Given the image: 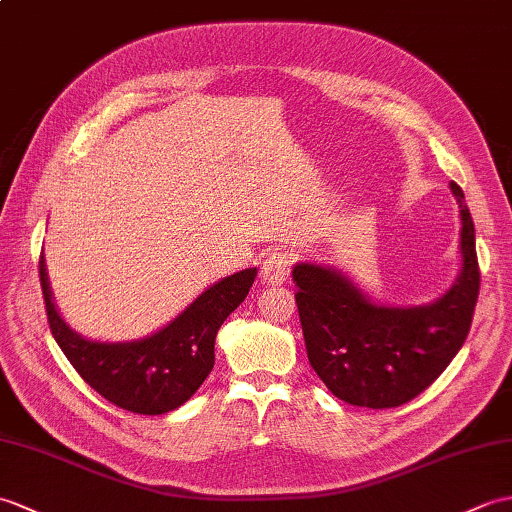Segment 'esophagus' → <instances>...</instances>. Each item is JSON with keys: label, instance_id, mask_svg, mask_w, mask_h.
<instances>
[{"label": "esophagus", "instance_id": "34e87169", "mask_svg": "<svg viewBox=\"0 0 512 512\" xmlns=\"http://www.w3.org/2000/svg\"><path fill=\"white\" fill-rule=\"evenodd\" d=\"M292 255L288 251H275L264 259V266L259 270V277L268 285H281L290 275Z\"/></svg>", "mask_w": 512, "mask_h": 512}]
</instances>
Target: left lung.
Here are the masks:
<instances>
[{
	"label": "left lung",
	"instance_id": "1",
	"mask_svg": "<svg viewBox=\"0 0 512 512\" xmlns=\"http://www.w3.org/2000/svg\"><path fill=\"white\" fill-rule=\"evenodd\" d=\"M460 207L462 268L454 285L430 305H375L342 272L296 264L305 349L316 375L342 401L362 408H397L441 375L467 340L480 268L465 194L451 181Z\"/></svg>",
	"mask_w": 512,
	"mask_h": 512
}]
</instances>
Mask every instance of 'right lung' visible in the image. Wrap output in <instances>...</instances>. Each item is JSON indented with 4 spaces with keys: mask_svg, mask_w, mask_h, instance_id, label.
Segmentation results:
<instances>
[{
    "mask_svg": "<svg viewBox=\"0 0 512 512\" xmlns=\"http://www.w3.org/2000/svg\"><path fill=\"white\" fill-rule=\"evenodd\" d=\"M39 277L52 336L78 375L117 408L135 414H165L183 406L211 373L218 329L246 299L257 268L213 283L170 325L133 342H95L78 336L52 301L43 255Z\"/></svg>",
    "mask_w": 512,
    "mask_h": 512,
    "instance_id": "add662e5",
    "label": "right lung"
}]
</instances>
